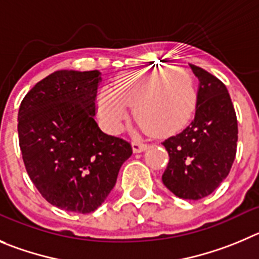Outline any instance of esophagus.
<instances>
[{
	"mask_svg": "<svg viewBox=\"0 0 259 259\" xmlns=\"http://www.w3.org/2000/svg\"><path fill=\"white\" fill-rule=\"evenodd\" d=\"M147 148H148V144L147 143H143V142H141V141L133 142V151H134L135 153H139V152L146 151Z\"/></svg>",
	"mask_w": 259,
	"mask_h": 259,
	"instance_id": "34e87169",
	"label": "esophagus"
}]
</instances>
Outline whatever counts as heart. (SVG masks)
<instances>
[{"mask_svg":"<svg viewBox=\"0 0 259 259\" xmlns=\"http://www.w3.org/2000/svg\"><path fill=\"white\" fill-rule=\"evenodd\" d=\"M197 89L192 75L180 67H156L125 72L115 88H105L98 98L101 120L110 132L120 129L133 107L134 117L152 135L166 137L176 133L192 117Z\"/></svg>","mask_w":259,"mask_h":259,"instance_id":"heart-1","label":"heart"}]
</instances>
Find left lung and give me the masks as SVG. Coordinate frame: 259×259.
I'll list each match as a JSON object with an SVG mask.
<instances>
[{
    "mask_svg": "<svg viewBox=\"0 0 259 259\" xmlns=\"http://www.w3.org/2000/svg\"><path fill=\"white\" fill-rule=\"evenodd\" d=\"M190 67L199 80L195 116L189 126L162 142L168 153L162 181L176 197L198 200L217 189L230 172L238 120L225 84L202 67Z\"/></svg>",
    "mask_w": 259,
    "mask_h": 259,
    "instance_id": "8db88e82",
    "label": "left lung"
}]
</instances>
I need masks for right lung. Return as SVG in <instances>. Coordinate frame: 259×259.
Segmentation results:
<instances>
[{
	"label": "right lung",
	"mask_w": 259,
	"mask_h": 259,
	"mask_svg": "<svg viewBox=\"0 0 259 259\" xmlns=\"http://www.w3.org/2000/svg\"><path fill=\"white\" fill-rule=\"evenodd\" d=\"M100 71L59 70L19 108V146L29 178L52 206L89 213L105 202L132 144L94 120Z\"/></svg>",
	"instance_id": "obj_1"
}]
</instances>
